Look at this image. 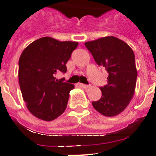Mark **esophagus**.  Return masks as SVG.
<instances>
[{
  "mask_svg": "<svg viewBox=\"0 0 156 156\" xmlns=\"http://www.w3.org/2000/svg\"><path fill=\"white\" fill-rule=\"evenodd\" d=\"M79 85H80V87H81V88H88V87L90 86V85H85V84H79Z\"/></svg>",
  "mask_w": 156,
  "mask_h": 156,
  "instance_id": "1",
  "label": "esophagus"
}]
</instances>
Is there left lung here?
<instances>
[{
    "label": "left lung",
    "mask_w": 156,
    "mask_h": 156,
    "mask_svg": "<svg viewBox=\"0 0 156 156\" xmlns=\"http://www.w3.org/2000/svg\"><path fill=\"white\" fill-rule=\"evenodd\" d=\"M85 46L96 64L109 74L107 85L99 87L100 99L92 102V106L104 116H116L125 109L135 90L137 72L134 52L114 36L86 42Z\"/></svg>",
    "instance_id": "left-lung-1"
}]
</instances>
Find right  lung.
Returning <instances> with one entry per match:
<instances>
[{"label": "right lung", "mask_w": 156, "mask_h": 156, "mask_svg": "<svg viewBox=\"0 0 156 156\" xmlns=\"http://www.w3.org/2000/svg\"><path fill=\"white\" fill-rule=\"evenodd\" d=\"M78 43L43 37L29 44L19 61V81L26 106L36 117L50 121L61 116L75 85L56 79L67 71L66 64Z\"/></svg>", "instance_id": "right-lung-1"}]
</instances>
